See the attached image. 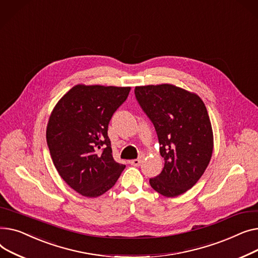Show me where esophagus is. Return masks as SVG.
Segmentation results:
<instances>
[{
  "mask_svg": "<svg viewBox=\"0 0 258 258\" xmlns=\"http://www.w3.org/2000/svg\"><path fill=\"white\" fill-rule=\"evenodd\" d=\"M143 156H140L139 158H136V159H132V160H130L129 162H130V164L131 165H134V166H139V165H141V163L143 162Z\"/></svg>",
  "mask_w": 258,
  "mask_h": 258,
  "instance_id": "1",
  "label": "esophagus"
}]
</instances>
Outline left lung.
Listing matches in <instances>:
<instances>
[{"mask_svg": "<svg viewBox=\"0 0 258 258\" xmlns=\"http://www.w3.org/2000/svg\"><path fill=\"white\" fill-rule=\"evenodd\" d=\"M136 101L154 125L161 173L150 185L165 197H177L191 188L205 172L214 149V135L203 101L171 84L138 86Z\"/></svg>", "mask_w": 258, "mask_h": 258, "instance_id": "left-lung-1", "label": "left lung"}]
</instances>
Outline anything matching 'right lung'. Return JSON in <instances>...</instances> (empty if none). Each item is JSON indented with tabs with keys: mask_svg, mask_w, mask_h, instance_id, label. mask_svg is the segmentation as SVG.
<instances>
[{
	"mask_svg": "<svg viewBox=\"0 0 258 258\" xmlns=\"http://www.w3.org/2000/svg\"><path fill=\"white\" fill-rule=\"evenodd\" d=\"M130 87L76 85L50 116L47 144L59 175L77 192L96 198L110 189L125 169L112 157L108 125Z\"/></svg>",
	"mask_w": 258,
	"mask_h": 258,
	"instance_id": "1",
	"label": "right lung"
}]
</instances>
